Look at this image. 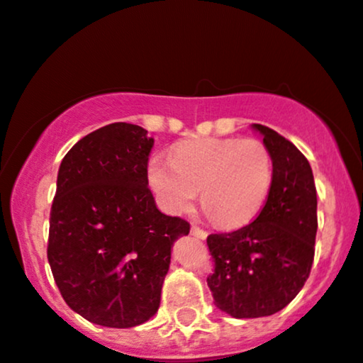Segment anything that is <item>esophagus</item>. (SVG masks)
<instances>
[{
    "mask_svg": "<svg viewBox=\"0 0 363 363\" xmlns=\"http://www.w3.org/2000/svg\"><path fill=\"white\" fill-rule=\"evenodd\" d=\"M191 235L196 236V238H200V240L207 238V231L201 230V228H198V226H193L191 228Z\"/></svg>",
    "mask_w": 363,
    "mask_h": 363,
    "instance_id": "34e87169",
    "label": "esophagus"
}]
</instances>
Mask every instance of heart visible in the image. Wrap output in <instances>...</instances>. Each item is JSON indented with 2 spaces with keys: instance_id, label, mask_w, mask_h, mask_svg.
<instances>
[{
  "instance_id": "obj_1",
  "label": "heart",
  "mask_w": 363,
  "mask_h": 363,
  "mask_svg": "<svg viewBox=\"0 0 363 363\" xmlns=\"http://www.w3.org/2000/svg\"><path fill=\"white\" fill-rule=\"evenodd\" d=\"M147 181L170 213L191 211L198 193L201 203L220 226L250 223L268 200L273 158L257 139L191 140L172 152L170 162L155 156Z\"/></svg>"
}]
</instances>
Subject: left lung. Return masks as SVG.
Wrapping results in <instances>:
<instances>
[{"mask_svg":"<svg viewBox=\"0 0 363 363\" xmlns=\"http://www.w3.org/2000/svg\"><path fill=\"white\" fill-rule=\"evenodd\" d=\"M272 152L273 182L264 207L247 226L208 235L213 303L235 318L284 310L310 277L315 257L316 188L310 162L296 146L254 123Z\"/></svg>","mask_w":363,"mask_h":363,"instance_id":"obj_1","label":"left lung"}]
</instances>
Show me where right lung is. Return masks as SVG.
<instances>
[{
    "label": "right lung",
    "instance_id": "1",
    "mask_svg": "<svg viewBox=\"0 0 363 363\" xmlns=\"http://www.w3.org/2000/svg\"><path fill=\"white\" fill-rule=\"evenodd\" d=\"M152 144L120 121L83 137L60 163L48 262L67 306L97 325L128 329L158 311L172 245L189 233L188 220L156 208Z\"/></svg>",
    "mask_w": 363,
    "mask_h": 363
}]
</instances>
